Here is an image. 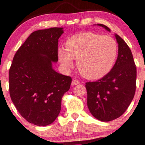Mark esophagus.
I'll return each mask as SVG.
<instances>
[{
	"label": "esophagus",
	"instance_id": "1",
	"mask_svg": "<svg viewBox=\"0 0 145 145\" xmlns=\"http://www.w3.org/2000/svg\"><path fill=\"white\" fill-rule=\"evenodd\" d=\"M79 84H80V82L77 80H73L72 82H71V85L72 86H76V85H78Z\"/></svg>",
	"mask_w": 145,
	"mask_h": 145
}]
</instances>
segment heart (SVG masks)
<instances>
[{"label":"heart","mask_w":145,"mask_h":145,"mask_svg":"<svg viewBox=\"0 0 145 145\" xmlns=\"http://www.w3.org/2000/svg\"><path fill=\"white\" fill-rule=\"evenodd\" d=\"M117 52L114 38L88 32L69 38L65 42V50L59 48L57 56L66 69L72 67L73 60L77 59V67L82 76L89 80H96L111 70Z\"/></svg>","instance_id":"heart-1"}]
</instances>
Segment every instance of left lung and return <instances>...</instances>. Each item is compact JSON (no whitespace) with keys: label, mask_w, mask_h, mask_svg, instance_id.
<instances>
[{"label":"left lung","mask_w":145,"mask_h":145,"mask_svg":"<svg viewBox=\"0 0 145 145\" xmlns=\"http://www.w3.org/2000/svg\"><path fill=\"white\" fill-rule=\"evenodd\" d=\"M109 32L111 30L101 24ZM118 57L107 75L96 82L86 83L88 107L93 116L101 121H110L125 113L136 90L137 68L131 50L117 34Z\"/></svg>","instance_id":"left-lung-1"}]
</instances>
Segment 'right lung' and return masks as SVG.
<instances>
[{"instance_id":"1","label":"right lung","mask_w":145,"mask_h":145,"mask_svg":"<svg viewBox=\"0 0 145 145\" xmlns=\"http://www.w3.org/2000/svg\"><path fill=\"white\" fill-rule=\"evenodd\" d=\"M63 28L32 32L15 54L9 69L12 101L29 123L46 126L61 110V98L69 89L71 78L52 68L57 62L58 39Z\"/></svg>"}]
</instances>
